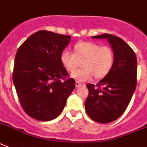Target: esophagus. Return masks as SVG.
<instances>
[{
  "instance_id": "34e87169",
  "label": "esophagus",
  "mask_w": 147,
  "mask_h": 147,
  "mask_svg": "<svg viewBox=\"0 0 147 147\" xmlns=\"http://www.w3.org/2000/svg\"><path fill=\"white\" fill-rule=\"evenodd\" d=\"M82 84H81V83H79V82H78V81H76V87H81V86H82Z\"/></svg>"
}]
</instances>
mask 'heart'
Listing matches in <instances>:
<instances>
[{
  "label": "heart",
  "mask_w": 147,
  "mask_h": 147,
  "mask_svg": "<svg viewBox=\"0 0 147 147\" xmlns=\"http://www.w3.org/2000/svg\"><path fill=\"white\" fill-rule=\"evenodd\" d=\"M60 62L69 72H74L82 63L83 69L71 75L78 82L90 81L94 76L102 79L109 73L114 63V54L111 48L90 42H81L73 47V53L63 51Z\"/></svg>",
  "instance_id": "1"
}]
</instances>
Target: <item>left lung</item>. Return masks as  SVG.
I'll use <instances>...</instances> for the list:
<instances>
[{"instance_id": "obj_1", "label": "left lung", "mask_w": 147, "mask_h": 147, "mask_svg": "<svg viewBox=\"0 0 147 147\" xmlns=\"http://www.w3.org/2000/svg\"><path fill=\"white\" fill-rule=\"evenodd\" d=\"M108 39L114 54V63L109 73L95 87L87 84L88 97L85 102L87 115L100 123L113 122L124 113L137 86V57L124 40L111 34L92 36Z\"/></svg>"}]
</instances>
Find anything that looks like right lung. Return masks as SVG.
Wrapping results in <instances>:
<instances>
[{
  "label": "right lung",
  "mask_w": 147,
  "mask_h": 147,
  "mask_svg": "<svg viewBox=\"0 0 147 147\" xmlns=\"http://www.w3.org/2000/svg\"><path fill=\"white\" fill-rule=\"evenodd\" d=\"M70 40V36L39 30L17 51L13 84L22 108L34 119L49 121L57 117L75 89V80L66 78L69 73L60 59Z\"/></svg>",
  "instance_id": "1"
}]
</instances>
